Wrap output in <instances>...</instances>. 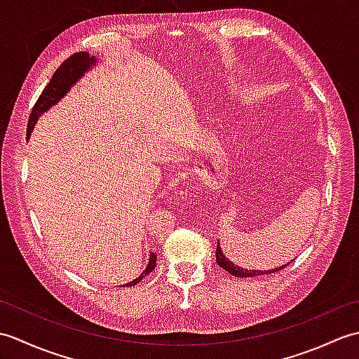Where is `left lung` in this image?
<instances>
[{
    "label": "left lung",
    "instance_id": "left-lung-1",
    "mask_svg": "<svg viewBox=\"0 0 359 359\" xmlns=\"http://www.w3.org/2000/svg\"><path fill=\"white\" fill-rule=\"evenodd\" d=\"M216 261H217V265L222 266L224 270H226L230 274H233V276L236 278H253V276H259V274H270V273H276L279 270H284L285 266L290 264H285V265H280L278 266V269H271V270H247V269H242V266H236L230 259H226L222 248H220V243L217 241V248H216ZM293 262V261H292Z\"/></svg>",
    "mask_w": 359,
    "mask_h": 359
}]
</instances>
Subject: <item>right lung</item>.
<instances>
[{"mask_svg": "<svg viewBox=\"0 0 359 359\" xmlns=\"http://www.w3.org/2000/svg\"><path fill=\"white\" fill-rule=\"evenodd\" d=\"M95 63H97V60L94 55L90 57L88 52H77L67 60H65L62 65H60L55 74L52 75V79L48 83V86L43 89L41 95L38 97V100L32 108V112H30L29 123H27V133H26L27 139L30 137V133H32V129L38 121V117L43 116V114L49 108H52L53 104H57L58 100H62V98L67 93H69V89L75 85V83H77L83 77V75H85V72H88L90 69V67L95 66ZM156 261H157V255L151 253L148 266L144 269V271L140 274L139 278H135L134 280L125 284V287H133L137 284V282H140L144 276H148V274L156 269Z\"/></svg>", "mask_w": 359, "mask_h": 359, "instance_id": "add662e5", "label": "right lung"}]
</instances>
